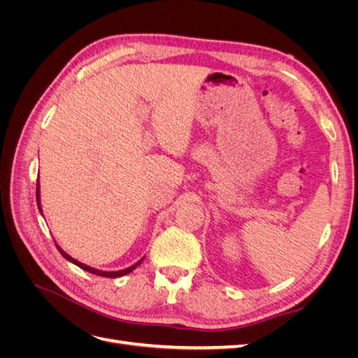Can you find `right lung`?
<instances>
[{"mask_svg": "<svg viewBox=\"0 0 358 358\" xmlns=\"http://www.w3.org/2000/svg\"><path fill=\"white\" fill-rule=\"evenodd\" d=\"M37 206H38V210H40V213L43 215V210H41V203H40V183H38V180H37ZM57 248H58V251H59V254L66 258V259H69L70 263H73V264H76V266H79L80 268H83V270H86V272H90V273H94V275H99V276H103V278H119V276H124V275H127V273H129V272H133V270L143 262V258L142 259H138V262L136 263V264H133V266H129V267H127V268H124V270H117V272H104V270H99V268H94V267H91V266H86V264H83V263H80V262H78V259H74L73 257H70L66 251H64V249L61 248V246H58L57 245Z\"/></svg>", "mask_w": 358, "mask_h": 358, "instance_id": "add662e5", "label": "right lung"}]
</instances>
